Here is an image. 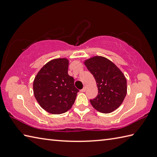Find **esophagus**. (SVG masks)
Masks as SVG:
<instances>
[{
  "label": "esophagus",
  "instance_id": "1",
  "mask_svg": "<svg viewBox=\"0 0 157 157\" xmlns=\"http://www.w3.org/2000/svg\"><path fill=\"white\" fill-rule=\"evenodd\" d=\"M86 87H84L83 89L80 90V92H82V93H84V92L86 91Z\"/></svg>",
  "mask_w": 157,
  "mask_h": 157
}]
</instances>
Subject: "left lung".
<instances>
[{
    "label": "left lung",
    "instance_id": "1",
    "mask_svg": "<svg viewBox=\"0 0 157 157\" xmlns=\"http://www.w3.org/2000/svg\"><path fill=\"white\" fill-rule=\"evenodd\" d=\"M84 64L96 81L98 94L90 102L103 113L115 111L127 94V80L114 63L104 57L95 56L84 61Z\"/></svg>",
    "mask_w": 157,
    "mask_h": 157
}]
</instances>
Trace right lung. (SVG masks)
Returning <instances> with one entry per match:
<instances>
[{
  "label": "right lung",
  "instance_id": "add662e5",
  "mask_svg": "<svg viewBox=\"0 0 157 157\" xmlns=\"http://www.w3.org/2000/svg\"><path fill=\"white\" fill-rule=\"evenodd\" d=\"M68 59L59 58L46 63L33 82V91L39 105L52 114L65 113L72 107L79 91L74 78L68 74Z\"/></svg>",
  "mask_w": 157,
  "mask_h": 157
}]
</instances>
